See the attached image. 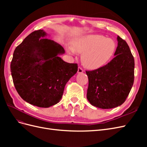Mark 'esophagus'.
<instances>
[{"label":"esophagus","instance_id":"obj_1","mask_svg":"<svg viewBox=\"0 0 147 147\" xmlns=\"http://www.w3.org/2000/svg\"><path fill=\"white\" fill-rule=\"evenodd\" d=\"M83 70L81 68V67H79L78 68V72H77V73L78 74H82V73H83Z\"/></svg>","mask_w":147,"mask_h":147}]
</instances>
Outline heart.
<instances>
[{
	"mask_svg": "<svg viewBox=\"0 0 147 147\" xmlns=\"http://www.w3.org/2000/svg\"><path fill=\"white\" fill-rule=\"evenodd\" d=\"M116 47L112 38L91 34L77 38L73 42L72 47H67V51L72 55L75 53L82 54L83 65L88 69L95 70L103 67L112 58Z\"/></svg>",
	"mask_w": 147,
	"mask_h": 147,
	"instance_id": "obj_1",
	"label": "heart"
}]
</instances>
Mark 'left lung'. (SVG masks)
Returning a JSON list of instances; mask_svg holds the SVG:
<instances>
[{
  "label": "left lung",
  "instance_id": "left-lung-1",
  "mask_svg": "<svg viewBox=\"0 0 147 147\" xmlns=\"http://www.w3.org/2000/svg\"><path fill=\"white\" fill-rule=\"evenodd\" d=\"M118 46L115 57L105 66L86 71L89 84L87 99L102 109L123 104L134 83V59L127 43L117 37Z\"/></svg>",
  "mask_w": 147,
  "mask_h": 147
}]
</instances>
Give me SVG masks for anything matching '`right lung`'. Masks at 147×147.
Segmentation results:
<instances>
[{"mask_svg":"<svg viewBox=\"0 0 147 147\" xmlns=\"http://www.w3.org/2000/svg\"><path fill=\"white\" fill-rule=\"evenodd\" d=\"M47 35L41 29L30 34L15 48L10 65L13 83L21 98L43 108L58 103L66 83L78 70L77 64L61 58L64 49Z\"/></svg>","mask_w":147,"mask_h":147,"instance_id":"add662e5","label":"right lung"}]
</instances>
